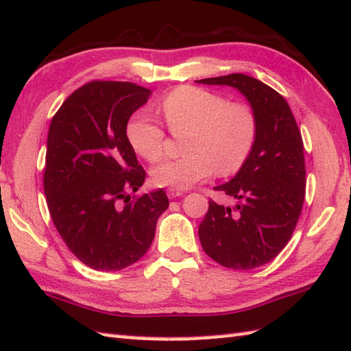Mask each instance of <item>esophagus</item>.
<instances>
[{
  "instance_id": "obj_1",
  "label": "esophagus",
  "mask_w": 351,
  "mask_h": 351,
  "mask_svg": "<svg viewBox=\"0 0 351 351\" xmlns=\"http://www.w3.org/2000/svg\"><path fill=\"white\" fill-rule=\"evenodd\" d=\"M167 195H169L170 199H175V197H180V196H182V195H184V192H182V190L169 189V190H167Z\"/></svg>"
}]
</instances>
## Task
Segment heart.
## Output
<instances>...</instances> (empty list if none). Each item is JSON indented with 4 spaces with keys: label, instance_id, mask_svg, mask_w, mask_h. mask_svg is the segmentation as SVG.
Listing matches in <instances>:
<instances>
[{
    "label": "heart",
    "instance_id": "b5f03b06",
    "mask_svg": "<svg viewBox=\"0 0 351 351\" xmlns=\"http://www.w3.org/2000/svg\"><path fill=\"white\" fill-rule=\"evenodd\" d=\"M159 112L173 135H184L186 156L152 169L158 187L184 190L213 173L228 176L250 158L256 144L259 123L248 104L230 103L224 95L207 88L182 86L165 95ZM125 136L136 155L149 162L164 156L165 133L147 114H133Z\"/></svg>",
    "mask_w": 351,
    "mask_h": 351
}]
</instances>
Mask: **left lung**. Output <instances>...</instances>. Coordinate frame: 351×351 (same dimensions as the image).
Instances as JSON below:
<instances>
[{
    "mask_svg": "<svg viewBox=\"0 0 351 351\" xmlns=\"http://www.w3.org/2000/svg\"><path fill=\"white\" fill-rule=\"evenodd\" d=\"M199 84L237 88L256 112L259 130L247 162L215 190L237 199L233 207L208 201L199 241L210 258L234 270L270 263L287 245L305 196L301 132L290 106L276 90L244 73L197 80Z\"/></svg>",
    "mask_w": 351,
    "mask_h": 351,
    "instance_id": "8db88e82",
    "label": "left lung"
}]
</instances>
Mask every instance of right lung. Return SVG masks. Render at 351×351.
I'll return each instance as SVG.
<instances>
[{
  "label": "right lung",
  "instance_id": "obj_1",
  "mask_svg": "<svg viewBox=\"0 0 351 351\" xmlns=\"http://www.w3.org/2000/svg\"><path fill=\"white\" fill-rule=\"evenodd\" d=\"M150 93L133 82L92 81L70 95L49 127V212L70 252L95 270H123L141 259L169 207L162 189L130 199L145 171L125 127Z\"/></svg>",
  "mask_w": 351,
  "mask_h": 351
}]
</instances>
